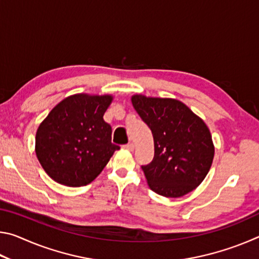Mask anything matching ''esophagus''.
Instances as JSON below:
<instances>
[{"instance_id": "34e87169", "label": "esophagus", "mask_w": 259, "mask_h": 259, "mask_svg": "<svg viewBox=\"0 0 259 259\" xmlns=\"http://www.w3.org/2000/svg\"><path fill=\"white\" fill-rule=\"evenodd\" d=\"M123 147L125 148V150H129V151H134V148H135V146H134V144H133V143L126 144V145H124Z\"/></svg>"}]
</instances>
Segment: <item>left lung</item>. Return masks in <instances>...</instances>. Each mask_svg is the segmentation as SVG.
Instances as JSON below:
<instances>
[{
	"label": "left lung",
	"instance_id": "obj_1",
	"mask_svg": "<svg viewBox=\"0 0 259 259\" xmlns=\"http://www.w3.org/2000/svg\"><path fill=\"white\" fill-rule=\"evenodd\" d=\"M131 102L154 139V157L142 165L151 190L165 198H181L195 190L214 154L207 124L177 99L135 95Z\"/></svg>",
	"mask_w": 259,
	"mask_h": 259
}]
</instances>
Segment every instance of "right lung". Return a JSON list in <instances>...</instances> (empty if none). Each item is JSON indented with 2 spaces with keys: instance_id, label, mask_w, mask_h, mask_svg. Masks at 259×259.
<instances>
[{
  "instance_id": "obj_1",
  "label": "right lung",
  "mask_w": 259,
  "mask_h": 259,
  "mask_svg": "<svg viewBox=\"0 0 259 259\" xmlns=\"http://www.w3.org/2000/svg\"><path fill=\"white\" fill-rule=\"evenodd\" d=\"M113 100L109 95L69 96L42 121L35 137V153L55 182L69 187L90 184L103 171L119 146L103 116Z\"/></svg>"
}]
</instances>
